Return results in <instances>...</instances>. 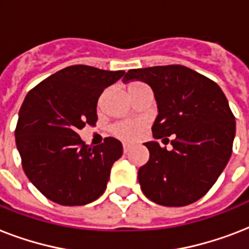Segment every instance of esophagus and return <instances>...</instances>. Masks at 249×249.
Listing matches in <instances>:
<instances>
[{"mask_svg":"<svg viewBox=\"0 0 249 249\" xmlns=\"http://www.w3.org/2000/svg\"><path fill=\"white\" fill-rule=\"evenodd\" d=\"M123 151H124V154H128L130 151V146L129 144H123Z\"/></svg>","mask_w":249,"mask_h":249,"instance_id":"1","label":"esophagus"}]
</instances>
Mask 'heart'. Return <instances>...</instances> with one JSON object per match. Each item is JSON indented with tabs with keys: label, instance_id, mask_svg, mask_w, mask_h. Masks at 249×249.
<instances>
[{
	"label": "heart",
	"instance_id": "obj_1",
	"mask_svg": "<svg viewBox=\"0 0 249 249\" xmlns=\"http://www.w3.org/2000/svg\"><path fill=\"white\" fill-rule=\"evenodd\" d=\"M141 85H143V84L138 83V81H133V83L129 84L128 90L132 91V90H134ZM142 129H143V123L142 121H121V123H117V124L113 125L111 128V132L119 140L125 141V142H133V141H136L138 138Z\"/></svg>",
	"mask_w": 249,
	"mask_h": 249
}]
</instances>
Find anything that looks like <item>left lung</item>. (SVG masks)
<instances>
[{
  "label": "left lung",
  "mask_w": 249,
  "mask_h": 249,
  "mask_svg": "<svg viewBox=\"0 0 249 249\" xmlns=\"http://www.w3.org/2000/svg\"><path fill=\"white\" fill-rule=\"evenodd\" d=\"M151 86L159 115L152 125L168 151L147 142L150 159L138 170L146 196L165 207H185L208 193L232 152L235 117L224 91L208 77L181 64L129 70L124 81Z\"/></svg>",
  "instance_id": "1"
}]
</instances>
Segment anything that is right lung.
<instances>
[{
	"instance_id": "1",
	"label": "right lung",
	"mask_w": 249,
	"mask_h": 249,
	"mask_svg": "<svg viewBox=\"0 0 249 249\" xmlns=\"http://www.w3.org/2000/svg\"><path fill=\"white\" fill-rule=\"evenodd\" d=\"M124 73L76 64L49 76L25 95L15 142L25 176L49 200L85 205L105 193L111 168L123 155L121 142L107 137L89 147L79 130L95 125L98 98Z\"/></svg>"
}]
</instances>
